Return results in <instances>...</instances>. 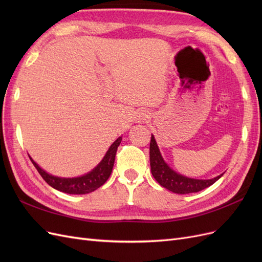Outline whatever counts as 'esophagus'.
<instances>
[{
    "instance_id": "esophagus-1",
    "label": "esophagus",
    "mask_w": 262,
    "mask_h": 262,
    "mask_svg": "<svg viewBox=\"0 0 262 262\" xmlns=\"http://www.w3.org/2000/svg\"><path fill=\"white\" fill-rule=\"evenodd\" d=\"M137 117H138V121L142 122V121H145L146 119L149 117V115H148V113L146 112V110H142V112H140L138 114Z\"/></svg>"
}]
</instances>
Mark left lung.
<instances>
[{
	"instance_id": "left-lung-1",
	"label": "left lung",
	"mask_w": 262,
	"mask_h": 262,
	"mask_svg": "<svg viewBox=\"0 0 262 262\" xmlns=\"http://www.w3.org/2000/svg\"><path fill=\"white\" fill-rule=\"evenodd\" d=\"M149 163H150V171L153 177L162 187L168 189L169 191L175 193L186 194L201 191V190L210 187L214 182L217 181L222 175L212 178V179H193L182 176L172 170L169 166L165 163L161 155L160 148L157 146L154 136L150 138L149 143Z\"/></svg>"
}]
</instances>
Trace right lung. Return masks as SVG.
<instances>
[{
	"label": "right lung",
	"instance_id": "right-lung-1",
	"mask_svg": "<svg viewBox=\"0 0 262 262\" xmlns=\"http://www.w3.org/2000/svg\"><path fill=\"white\" fill-rule=\"evenodd\" d=\"M122 138H118L112 146L107 150L106 155L102 158L101 162L95 167L92 171L86 173L81 177L75 178H61L57 176H52L50 173L45 171L39 167L38 164L33 161V158H30V161L33 162L34 166L38 172L40 173V176L43 178V180L47 184L50 185L52 188L59 190L64 193L70 194H85L95 191V190L101 187L109 178L110 173H112L114 164H115V157L118 146L120 145Z\"/></svg>",
	"mask_w": 262,
	"mask_h": 262
}]
</instances>
